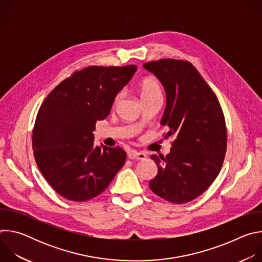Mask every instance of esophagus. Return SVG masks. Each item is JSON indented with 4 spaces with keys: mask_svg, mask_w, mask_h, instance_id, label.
<instances>
[{
    "mask_svg": "<svg viewBox=\"0 0 262 262\" xmlns=\"http://www.w3.org/2000/svg\"><path fill=\"white\" fill-rule=\"evenodd\" d=\"M127 157L130 160H137V161H143V160L147 159V156L141 151H130V152H128Z\"/></svg>",
    "mask_w": 262,
    "mask_h": 262,
    "instance_id": "esophagus-1",
    "label": "esophagus"
}]
</instances>
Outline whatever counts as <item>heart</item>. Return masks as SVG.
<instances>
[{
    "mask_svg": "<svg viewBox=\"0 0 262 262\" xmlns=\"http://www.w3.org/2000/svg\"><path fill=\"white\" fill-rule=\"evenodd\" d=\"M139 90H140V94H141L142 98L158 95V94L162 93V88H161L160 82L156 78H152V77H148V78L142 80L139 84ZM122 95H123L122 92L117 93V95L115 96V99H114L115 105L119 103V101L122 98Z\"/></svg>",
    "mask_w": 262,
    "mask_h": 262,
    "instance_id": "1",
    "label": "heart"
}]
</instances>
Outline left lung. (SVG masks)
I'll return each mask as SVG.
<instances>
[{
	"label": "left lung",
	"instance_id": "obj_1",
	"mask_svg": "<svg viewBox=\"0 0 262 262\" xmlns=\"http://www.w3.org/2000/svg\"><path fill=\"white\" fill-rule=\"evenodd\" d=\"M144 68L163 84L167 104L161 124L165 139L174 137L169 155L150 157L158 166L149 188L175 204L190 202L205 192L219 175L227 149V128L221 104L189 61L160 59Z\"/></svg>",
	"mask_w": 262,
	"mask_h": 262
}]
</instances>
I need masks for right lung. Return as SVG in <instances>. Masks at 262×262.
<instances>
[{"mask_svg":"<svg viewBox=\"0 0 262 262\" xmlns=\"http://www.w3.org/2000/svg\"><path fill=\"white\" fill-rule=\"evenodd\" d=\"M136 65L88 66L74 71L43 100L33 128L37 166L52 188L71 201L101 194L123 167L119 146L94 145L95 123L108 116Z\"/></svg>","mask_w":262,"mask_h":262,"instance_id":"1","label":"right lung"}]
</instances>
